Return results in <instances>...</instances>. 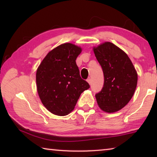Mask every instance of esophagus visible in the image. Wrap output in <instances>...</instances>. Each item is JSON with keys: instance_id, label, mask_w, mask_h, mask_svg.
<instances>
[{"instance_id": "obj_1", "label": "esophagus", "mask_w": 157, "mask_h": 157, "mask_svg": "<svg viewBox=\"0 0 157 157\" xmlns=\"http://www.w3.org/2000/svg\"><path fill=\"white\" fill-rule=\"evenodd\" d=\"M87 82H88V83L91 85V79H90V78H89L88 79H87Z\"/></svg>"}]
</instances>
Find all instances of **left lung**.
I'll return each instance as SVG.
<instances>
[{
	"instance_id": "8db88e82",
	"label": "left lung",
	"mask_w": 157,
	"mask_h": 157,
	"mask_svg": "<svg viewBox=\"0 0 157 157\" xmlns=\"http://www.w3.org/2000/svg\"><path fill=\"white\" fill-rule=\"evenodd\" d=\"M93 50L104 73L102 89L95 95L97 103L105 112H116L134 95L137 72L128 55L111 42H104Z\"/></svg>"
}]
</instances>
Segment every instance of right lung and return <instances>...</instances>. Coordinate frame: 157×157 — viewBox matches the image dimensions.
<instances>
[{
  "label": "right lung",
  "instance_id": "obj_1",
  "mask_svg": "<svg viewBox=\"0 0 157 157\" xmlns=\"http://www.w3.org/2000/svg\"><path fill=\"white\" fill-rule=\"evenodd\" d=\"M80 46L59 45L42 60L36 73V89L42 104L55 115L64 116L73 111L82 92L90 86L82 79L75 60Z\"/></svg>",
  "mask_w": 157,
  "mask_h": 157
}]
</instances>
